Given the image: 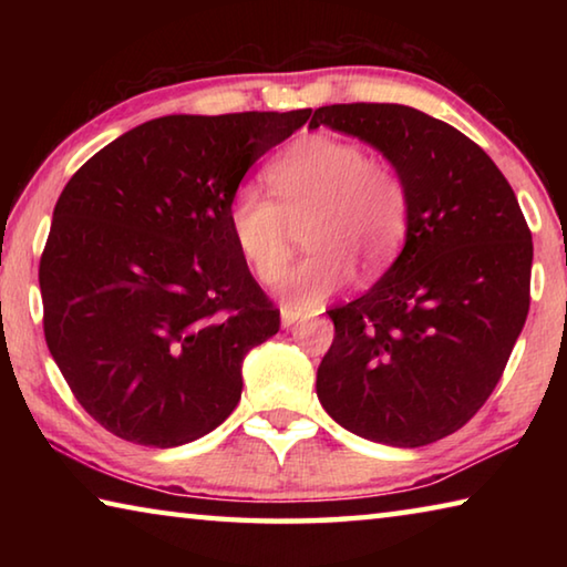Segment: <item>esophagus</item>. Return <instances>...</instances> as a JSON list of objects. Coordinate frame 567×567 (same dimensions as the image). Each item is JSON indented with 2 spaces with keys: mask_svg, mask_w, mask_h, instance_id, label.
Returning <instances> with one entry per match:
<instances>
[{
  "mask_svg": "<svg viewBox=\"0 0 567 567\" xmlns=\"http://www.w3.org/2000/svg\"><path fill=\"white\" fill-rule=\"evenodd\" d=\"M302 318H307V312L302 310V307L282 305V310H280V320H282L285 328H292V324H295L297 320H302Z\"/></svg>",
  "mask_w": 567,
  "mask_h": 567,
  "instance_id": "obj_1",
  "label": "esophagus"
}]
</instances>
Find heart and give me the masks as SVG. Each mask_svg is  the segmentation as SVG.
I'll return each mask as SVG.
<instances>
[{
	"mask_svg": "<svg viewBox=\"0 0 567 567\" xmlns=\"http://www.w3.org/2000/svg\"><path fill=\"white\" fill-rule=\"evenodd\" d=\"M272 189L239 187L227 223L237 252L257 280H280L292 257L290 223L305 215V245L312 247L287 275L292 302L312 307L348 285L360 260L372 270L398 255L410 225V192L400 169L368 157L358 142L312 134L292 142L270 167Z\"/></svg>",
	"mask_w": 567,
	"mask_h": 567,
	"instance_id": "1",
	"label": "heart"
}]
</instances>
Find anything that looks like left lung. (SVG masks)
I'll return each mask as SVG.
<instances>
[{
  "instance_id": "8db88e82",
  "label": "left lung",
  "mask_w": 567,
  "mask_h": 567,
  "mask_svg": "<svg viewBox=\"0 0 567 567\" xmlns=\"http://www.w3.org/2000/svg\"><path fill=\"white\" fill-rule=\"evenodd\" d=\"M330 127L380 150L410 192L405 247L368 292L332 307L318 398L344 430L420 447L491 398L530 310L533 237L495 162L405 104H330Z\"/></svg>"
}]
</instances>
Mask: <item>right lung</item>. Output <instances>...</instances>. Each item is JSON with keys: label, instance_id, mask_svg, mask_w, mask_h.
Returning <instances> with one entry per match:
<instances>
[{"label": "right lung", "instance_id": "obj_1", "mask_svg": "<svg viewBox=\"0 0 567 567\" xmlns=\"http://www.w3.org/2000/svg\"><path fill=\"white\" fill-rule=\"evenodd\" d=\"M310 117L169 114L110 142L54 205L40 260L44 340L76 402L145 447L207 435L280 310L229 233L245 172Z\"/></svg>", "mask_w": 567, "mask_h": 567}]
</instances>
